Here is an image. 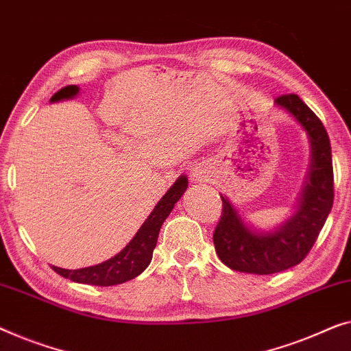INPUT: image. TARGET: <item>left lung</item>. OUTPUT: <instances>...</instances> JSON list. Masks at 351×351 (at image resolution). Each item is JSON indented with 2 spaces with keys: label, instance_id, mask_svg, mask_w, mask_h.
Masks as SVG:
<instances>
[{
  "label": "left lung",
  "instance_id": "8db88e82",
  "mask_svg": "<svg viewBox=\"0 0 351 351\" xmlns=\"http://www.w3.org/2000/svg\"><path fill=\"white\" fill-rule=\"evenodd\" d=\"M276 104L296 119L311 141V169L296 212L274 231H256L247 226L231 201L221 196L223 212L213 231L221 263L232 271L258 276L282 272L301 263L317 241L334 202L331 144L322 120L298 95L278 96Z\"/></svg>",
  "mask_w": 351,
  "mask_h": 351
}]
</instances>
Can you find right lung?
<instances>
[{
  "label": "right lung",
  "mask_w": 351,
  "mask_h": 351,
  "mask_svg": "<svg viewBox=\"0 0 351 351\" xmlns=\"http://www.w3.org/2000/svg\"><path fill=\"white\" fill-rule=\"evenodd\" d=\"M188 186V179L180 176L174 182L166 195L161 197L155 209L147 217L144 225L139 228L136 236L120 253H117L110 260L96 264V266L82 269H63L53 266L52 269L60 276L77 283H87L95 287H112L125 283L131 278L138 277L145 271L154 256V248L158 241L160 228L163 221L174 209V204L180 199Z\"/></svg>",
  "instance_id": "obj_1"
}]
</instances>
